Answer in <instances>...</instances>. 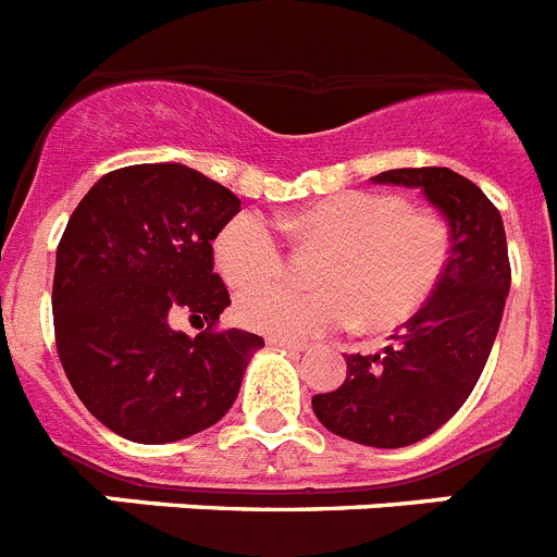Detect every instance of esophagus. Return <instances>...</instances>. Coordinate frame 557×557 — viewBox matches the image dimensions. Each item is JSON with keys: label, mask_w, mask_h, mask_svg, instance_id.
I'll return each mask as SVG.
<instances>
[{"label": "esophagus", "mask_w": 557, "mask_h": 557, "mask_svg": "<svg viewBox=\"0 0 557 557\" xmlns=\"http://www.w3.org/2000/svg\"><path fill=\"white\" fill-rule=\"evenodd\" d=\"M268 346H278V348H289V351H304L307 348V343H301V339H289V337H282V334H268Z\"/></svg>", "instance_id": "34e87169"}]
</instances>
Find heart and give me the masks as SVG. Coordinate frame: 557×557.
<instances>
[{
  "label": "heart",
  "instance_id": "b5f03b06",
  "mask_svg": "<svg viewBox=\"0 0 557 557\" xmlns=\"http://www.w3.org/2000/svg\"><path fill=\"white\" fill-rule=\"evenodd\" d=\"M284 228L298 245L326 248L312 273L318 289L268 284L282 278L287 256L262 214H236L214 239L225 282L265 284L239 295L236 318L282 337H314L357 321L368 332L405 326L432 301L451 262L449 223L393 191L329 195L289 214Z\"/></svg>",
  "mask_w": 557,
  "mask_h": 557
}]
</instances>
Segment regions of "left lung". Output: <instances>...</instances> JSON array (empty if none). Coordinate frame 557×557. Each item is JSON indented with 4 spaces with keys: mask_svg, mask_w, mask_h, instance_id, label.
I'll return each instance as SVG.
<instances>
[{
    "mask_svg": "<svg viewBox=\"0 0 557 557\" xmlns=\"http://www.w3.org/2000/svg\"><path fill=\"white\" fill-rule=\"evenodd\" d=\"M376 184L418 186L451 228L444 282L385 354H348L346 382L312 396L329 432L354 444L398 449L424 441L471 396L488 362L510 289V259L499 209L476 184L446 166H405Z\"/></svg>",
    "mask_w": 557,
    "mask_h": 557,
    "instance_id": "left-lung-1",
    "label": "left lung"
}]
</instances>
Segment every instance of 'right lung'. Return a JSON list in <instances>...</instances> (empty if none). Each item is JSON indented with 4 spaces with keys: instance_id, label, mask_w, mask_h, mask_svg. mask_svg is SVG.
Instances as JSON below:
<instances>
[{
    "instance_id": "right-lung-1",
    "label": "right lung",
    "mask_w": 557,
    "mask_h": 557,
    "mask_svg": "<svg viewBox=\"0 0 557 557\" xmlns=\"http://www.w3.org/2000/svg\"><path fill=\"white\" fill-rule=\"evenodd\" d=\"M239 198L184 164L102 175L58 243L52 318L66 379L86 410L136 444L209 430L234 405L259 334L218 329L228 289L214 273ZM207 323L198 338L172 317Z\"/></svg>"
}]
</instances>
